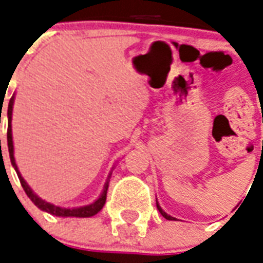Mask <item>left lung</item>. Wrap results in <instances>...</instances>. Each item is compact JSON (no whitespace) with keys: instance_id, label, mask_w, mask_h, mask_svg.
I'll use <instances>...</instances> for the list:
<instances>
[{"instance_id":"1","label":"left lung","mask_w":263,"mask_h":263,"mask_svg":"<svg viewBox=\"0 0 263 263\" xmlns=\"http://www.w3.org/2000/svg\"><path fill=\"white\" fill-rule=\"evenodd\" d=\"M157 209H158V210H160V213H161V214H162V217H165V218H166V220H175V218H173V217L168 216V214H166V213H165L164 210H162V209L160 208V204H158V203H157Z\"/></svg>"}]
</instances>
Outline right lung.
I'll use <instances>...</instances> for the list:
<instances>
[{
	"label": "right lung",
	"instance_id": "add662e5",
	"mask_svg": "<svg viewBox=\"0 0 263 263\" xmlns=\"http://www.w3.org/2000/svg\"><path fill=\"white\" fill-rule=\"evenodd\" d=\"M12 109H13V97L10 98L9 105H8V148H9V157H10V162L16 169L17 172L18 180L22 183V187L24 188L27 196L30 198L32 202L35 203V206H38L41 210L43 212H47L53 214V216H59V217H91L97 214V213L103 208V204L106 202V194H107V187H109V180L105 184V188H103V192L101 194L98 199L95 200L94 203L88 204V206H84V208H78V209H65V208H60V206H54V204L47 203L45 200H42L41 198L35 195L32 190L28 187V184L24 181V179L22 177V175L18 173L17 166H16V162H14V157H13V140H12V127H10V121H12Z\"/></svg>",
	"mask_w": 263,
	"mask_h": 263
}]
</instances>
